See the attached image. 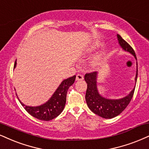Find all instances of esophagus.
Returning a JSON list of instances; mask_svg holds the SVG:
<instances>
[{
	"label": "esophagus",
	"mask_w": 149,
	"mask_h": 149,
	"mask_svg": "<svg viewBox=\"0 0 149 149\" xmlns=\"http://www.w3.org/2000/svg\"><path fill=\"white\" fill-rule=\"evenodd\" d=\"M84 79V76L82 74H77V77H76V80L77 81H81Z\"/></svg>",
	"instance_id": "esophagus-1"
}]
</instances>
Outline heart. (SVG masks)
Wrapping results in <instances>:
<instances>
[{"instance_id": "obj_1", "label": "heart", "mask_w": 149, "mask_h": 149, "mask_svg": "<svg viewBox=\"0 0 149 149\" xmlns=\"http://www.w3.org/2000/svg\"><path fill=\"white\" fill-rule=\"evenodd\" d=\"M93 48H95V47H92V49H88V50L87 51V52H91V51L93 50ZM102 56H103V55H100V56H97V57L95 58V61H94V64H97V63H98L99 61H100V60H101V58H102Z\"/></svg>"}]
</instances>
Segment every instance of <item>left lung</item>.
I'll list each match as a JSON object with an SVG mask.
<instances>
[{
  "instance_id": "8db88e82",
  "label": "left lung",
  "mask_w": 149,
  "mask_h": 149,
  "mask_svg": "<svg viewBox=\"0 0 149 149\" xmlns=\"http://www.w3.org/2000/svg\"><path fill=\"white\" fill-rule=\"evenodd\" d=\"M117 36L119 45L122 47V49L133 54L137 60L135 51L133 50L131 45L125 40L123 39L120 35L117 34ZM137 72H138V70H137V72L135 79V82L137 81ZM97 72L86 73L84 77L85 81L87 83V90H86V101L87 105L92 112L99 116L105 119L113 118L119 115L129 104L133 96L135 86L131 93L124 98L119 99V100H110V99H106L105 97L101 96L100 93H98L97 87Z\"/></svg>"
}]
</instances>
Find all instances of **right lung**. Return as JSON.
<instances>
[{
    "instance_id": "add662e5",
    "label": "right lung",
    "mask_w": 149,
    "mask_h": 149,
    "mask_svg": "<svg viewBox=\"0 0 149 149\" xmlns=\"http://www.w3.org/2000/svg\"><path fill=\"white\" fill-rule=\"evenodd\" d=\"M16 65V61L14 63V68H15ZM75 78L76 76L74 75L63 80L51 98L43 105L33 107V106H25L20 100L19 102L27 113L35 118L43 121L52 120L58 116L64 109L68 90L74 84Z\"/></svg>"
}]
</instances>
